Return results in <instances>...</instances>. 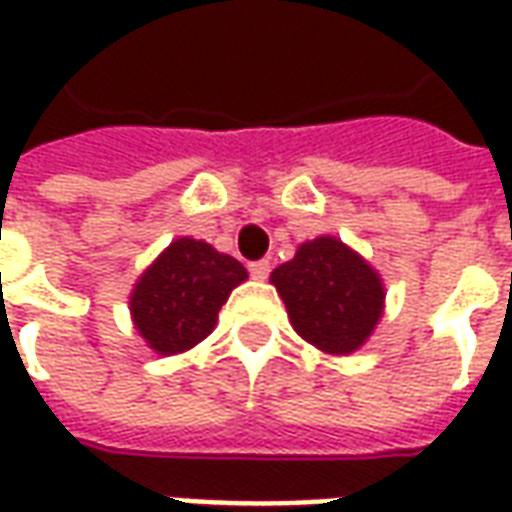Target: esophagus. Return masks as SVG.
Returning a JSON list of instances; mask_svg holds the SVG:
<instances>
[{
	"instance_id": "esophagus-1",
	"label": "esophagus",
	"mask_w": 512,
	"mask_h": 512,
	"mask_svg": "<svg viewBox=\"0 0 512 512\" xmlns=\"http://www.w3.org/2000/svg\"><path fill=\"white\" fill-rule=\"evenodd\" d=\"M268 271H271V263H268V260H255V263H249V274L255 279H266Z\"/></svg>"
}]
</instances>
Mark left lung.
Here are the masks:
<instances>
[{"mask_svg":"<svg viewBox=\"0 0 512 512\" xmlns=\"http://www.w3.org/2000/svg\"><path fill=\"white\" fill-rule=\"evenodd\" d=\"M271 282L293 329L326 354H354L384 315L378 271L332 235L301 244L293 260L274 268Z\"/></svg>","mask_w":512,"mask_h":512,"instance_id":"1","label":"left lung"}]
</instances>
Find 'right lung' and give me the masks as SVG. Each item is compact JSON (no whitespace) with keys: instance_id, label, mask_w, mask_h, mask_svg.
I'll return each mask as SVG.
<instances>
[{"instance_id":"1","label":"right lung","mask_w":512,"mask_h":512,"mask_svg":"<svg viewBox=\"0 0 512 512\" xmlns=\"http://www.w3.org/2000/svg\"><path fill=\"white\" fill-rule=\"evenodd\" d=\"M246 268L197 238H178L153 260L131 293L136 332L161 356L183 354L216 326Z\"/></svg>"}]
</instances>
